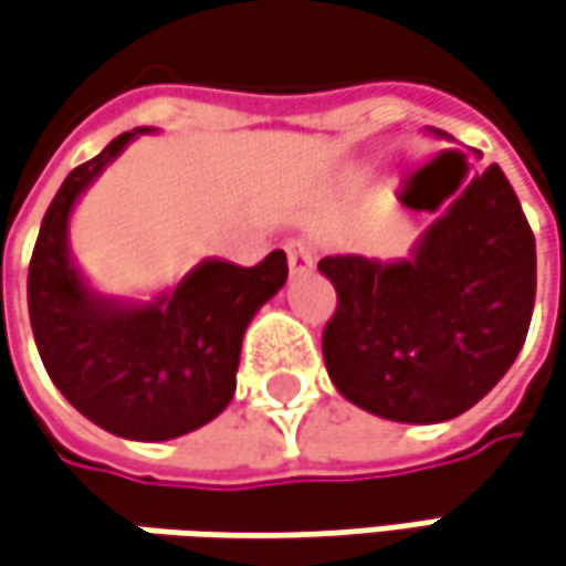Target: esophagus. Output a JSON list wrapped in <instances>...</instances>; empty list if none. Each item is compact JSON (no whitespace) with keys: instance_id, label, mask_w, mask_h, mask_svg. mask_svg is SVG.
Returning a JSON list of instances; mask_svg holds the SVG:
<instances>
[{"instance_id":"34e87169","label":"esophagus","mask_w":566,"mask_h":566,"mask_svg":"<svg viewBox=\"0 0 566 566\" xmlns=\"http://www.w3.org/2000/svg\"><path fill=\"white\" fill-rule=\"evenodd\" d=\"M284 250H287V269H291V275H307L314 269V247L307 240H287Z\"/></svg>"}]
</instances>
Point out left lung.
<instances>
[{
	"mask_svg": "<svg viewBox=\"0 0 566 566\" xmlns=\"http://www.w3.org/2000/svg\"><path fill=\"white\" fill-rule=\"evenodd\" d=\"M449 140V134L432 130ZM407 259L326 255L323 361L336 390L394 422H446L510 371L535 307V237L493 163L436 205Z\"/></svg>",
	"mask_w": 566,
	"mask_h": 566,
	"instance_id": "8db88e82",
	"label": "left lung"
}]
</instances>
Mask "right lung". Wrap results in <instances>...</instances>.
<instances>
[{"instance_id": "right-lung-1", "label": "right lung", "mask_w": 566, "mask_h": 566, "mask_svg": "<svg viewBox=\"0 0 566 566\" xmlns=\"http://www.w3.org/2000/svg\"><path fill=\"white\" fill-rule=\"evenodd\" d=\"M140 134L153 127L115 137L60 185L28 269V314L51 381L85 419L120 439L166 442L233 400L243 333L282 291L287 259L275 250L252 269L205 259L153 301L98 294L70 255V214Z\"/></svg>"}]
</instances>
